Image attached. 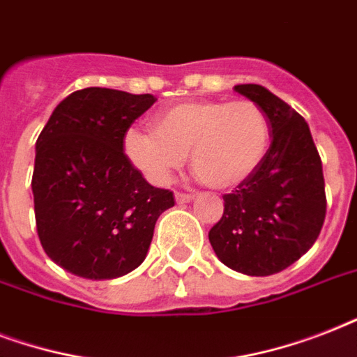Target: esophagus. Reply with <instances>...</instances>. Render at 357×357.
<instances>
[{"mask_svg":"<svg viewBox=\"0 0 357 357\" xmlns=\"http://www.w3.org/2000/svg\"><path fill=\"white\" fill-rule=\"evenodd\" d=\"M195 200V196L192 195H185V192H176V202H178L179 206L181 204H189V202Z\"/></svg>","mask_w":357,"mask_h":357,"instance_id":"34e87169","label":"esophagus"}]
</instances>
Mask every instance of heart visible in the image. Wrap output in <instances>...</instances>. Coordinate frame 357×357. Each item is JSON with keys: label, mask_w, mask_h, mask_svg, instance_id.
Masks as SVG:
<instances>
[{"label": "heart", "mask_w": 357, "mask_h": 357, "mask_svg": "<svg viewBox=\"0 0 357 357\" xmlns=\"http://www.w3.org/2000/svg\"><path fill=\"white\" fill-rule=\"evenodd\" d=\"M271 144L268 116L252 100L176 103L153 119V131L129 129L123 151L150 183L167 185L190 155L213 189H234L259 168Z\"/></svg>", "instance_id": "b5f03b06"}]
</instances>
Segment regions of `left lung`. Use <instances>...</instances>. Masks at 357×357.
<instances>
[{
  "instance_id": "8db88e82",
  "label": "left lung",
  "mask_w": 357,
  "mask_h": 357,
  "mask_svg": "<svg viewBox=\"0 0 357 357\" xmlns=\"http://www.w3.org/2000/svg\"><path fill=\"white\" fill-rule=\"evenodd\" d=\"M235 92L261 105L271 122V146L259 168L231 195L209 231L224 265L246 276H271L313 246L326 217L322 161L310 126L261 85Z\"/></svg>"
}]
</instances>
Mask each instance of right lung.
Wrapping results in <instances>:
<instances>
[{"label":"right lung","mask_w":357,"mask_h":357,"mask_svg":"<svg viewBox=\"0 0 357 357\" xmlns=\"http://www.w3.org/2000/svg\"><path fill=\"white\" fill-rule=\"evenodd\" d=\"M151 94L89 86L72 92L36 140L31 189L47 257L86 280H113L144 261L174 195L151 187L123 153Z\"/></svg>","instance_id":"right-lung-1"}]
</instances>
